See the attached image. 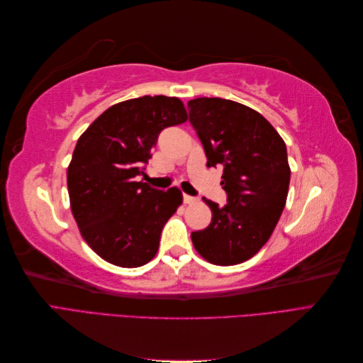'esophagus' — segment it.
<instances>
[{"label": "esophagus", "instance_id": "34e87169", "mask_svg": "<svg viewBox=\"0 0 363 363\" xmlns=\"http://www.w3.org/2000/svg\"><path fill=\"white\" fill-rule=\"evenodd\" d=\"M183 201L186 203V204H192V203H196L199 201V199H196V196H192V195H183Z\"/></svg>", "mask_w": 363, "mask_h": 363}]
</instances>
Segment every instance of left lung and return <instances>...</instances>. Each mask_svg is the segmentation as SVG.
I'll return each instance as SVG.
<instances>
[{
    "instance_id": "left-lung-1",
    "label": "left lung",
    "mask_w": 363,
    "mask_h": 363,
    "mask_svg": "<svg viewBox=\"0 0 363 363\" xmlns=\"http://www.w3.org/2000/svg\"><path fill=\"white\" fill-rule=\"evenodd\" d=\"M207 167L223 164L227 204L211 200L212 223L192 232V244L215 265H236L267 244L286 203L291 169L283 139L252 108L223 98L188 103Z\"/></svg>"
}]
</instances>
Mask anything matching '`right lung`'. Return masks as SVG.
<instances>
[{
  "label": "right lung",
  "instance_id": "obj_1",
  "mask_svg": "<svg viewBox=\"0 0 363 363\" xmlns=\"http://www.w3.org/2000/svg\"><path fill=\"white\" fill-rule=\"evenodd\" d=\"M186 119L179 98L145 95L108 107L77 142L68 168L71 211L87 245L106 262L136 268L156 256L182 192L136 180L160 131Z\"/></svg>",
  "mask_w": 363,
  "mask_h": 363
}]
</instances>
